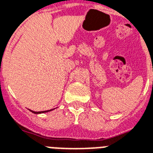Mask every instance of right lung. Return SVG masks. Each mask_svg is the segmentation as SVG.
<instances>
[{
    "instance_id": "add662e5",
    "label": "right lung",
    "mask_w": 153,
    "mask_h": 153,
    "mask_svg": "<svg viewBox=\"0 0 153 153\" xmlns=\"http://www.w3.org/2000/svg\"><path fill=\"white\" fill-rule=\"evenodd\" d=\"M52 110H49V111H39V112H36V111H30L31 112H33L34 114H40V113H45V112H48V111H51Z\"/></svg>"
}]
</instances>
